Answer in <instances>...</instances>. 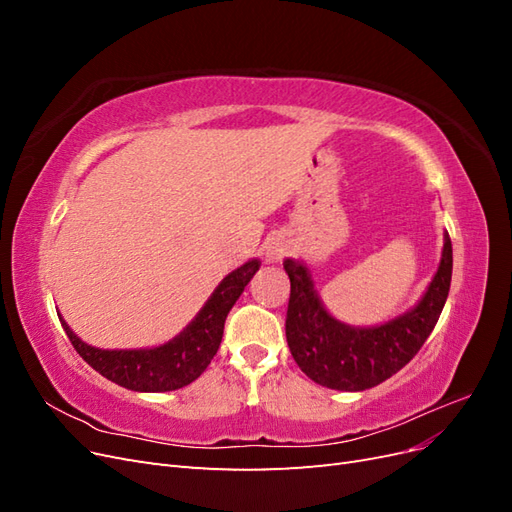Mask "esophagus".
I'll return each instance as SVG.
<instances>
[{
  "instance_id": "34e87169",
  "label": "esophagus",
  "mask_w": 512,
  "mask_h": 512,
  "mask_svg": "<svg viewBox=\"0 0 512 512\" xmlns=\"http://www.w3.org/2000/svg\"><path fill=\"white\" fill-rule=\"evenodd\" d=\"M286 250H288V245H286L284 239L271 237V239L265 243V258H267L269 262H280V260L284 258Z\"/></svg>"
}]
</instances>
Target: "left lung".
<instances>
[{
	"mask_svg": "<svg viewBox=\"0 0 512 512\" xmlns=\"http://www.w3.org/2000/svg\"><path fill=\"white\" fill-rule=\"evenodd\" d=\"M290 301L286 339L303 374L335 391H365L408 365L442 314L453 275V245L444 232L440 267L425 294L406 314L378 327H350L324 309L309 269L286 258Z\"/></svg>",
	"mask_w": 512,
	"mask_h": 512,
	"instance_id": "1",
	"label": "left lung"
}]
</instances>
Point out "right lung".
Listing matches in <instances>:
<instances>
[{
    "instance_id": "right-lung-1",
    "label": "right lung",
    "mask_w": 512,
    "mask_h": 512,
    "mask_svg": "<svg viewBox=\"0 0 512 512\" xmlns=\"http://www.w3.org/2000/svg\"><path fill=\"white\" fill-rule=\"evenodd\" d=\"M258 269L260 260L252 258L239 269L228 273L188 327L170 339V342L156 348H94L85 344L81 337H76L61 314L57 316L74 350L104 378L123 386V389L138 393L177 391L181 386L194 382L211 363L222 344L226 316Z\"/></svg>"
}]
</instances>
